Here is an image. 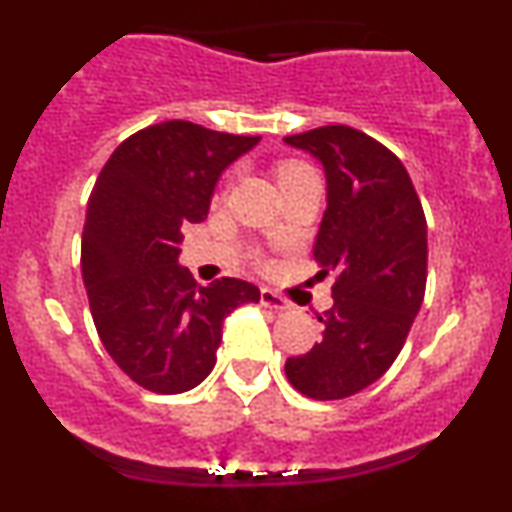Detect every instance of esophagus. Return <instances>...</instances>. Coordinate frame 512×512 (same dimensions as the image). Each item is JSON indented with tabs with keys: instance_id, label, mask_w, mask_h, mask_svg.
<instances>
[{
	"instance_id": "1",
	"label": "esophagus",
	"mask_w": 512,
	"mask_h": 512,
	"mask_svg": "<svg viewBox=\"0 0 512 512\" xmlns=\"http://www.w3.org/2000/svg\"><path fill=\"white\" fill-rule=\"evenodd\" d=\"M260 303L264 305V308H272V310H289L291 308V303L272 289H262L260 291Z\"/></svg>"
}]
</instances>
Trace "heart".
I'll return each mask as SVG.
<instances>
[{
	"instance_id": "heart-1",
	"label": "heart",
	"mask_w": 512,
	"mask_h": 512,
	"mask_svg": "<svg viewBox=\"0 0 512 512\" xmlns=\"http://www.w3.org/2000/svg\"><path fill=\"white\" fill-rule=\"evenodd\" d=\"M308 173H313V168L305 166L303 161H281L279 166H276V178H279V185L301 178V175H308Z\"/></svg>"
}]
</instances>
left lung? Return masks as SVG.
Returning a JSON list of instances; mask_svg holds the SVG:
<instances>
[{"instance_id":"left-lung-1","label":"left lung","mask_w":512,"mask_h":512,"mask_svg":"<svg viewBox=\"0 0 512 512\" xmlns=\"http://www.w3.org/2000/svg\"><path fill=\"white\" fill-rule=\"evenodd\" d=\"M325 168L327 209L313 255L337 274L322 339L286 361V378L313 399H344L395 363L426 293V216L407 168L387 146L346 125L284 139Z\"/></svg>"}]
</instances>
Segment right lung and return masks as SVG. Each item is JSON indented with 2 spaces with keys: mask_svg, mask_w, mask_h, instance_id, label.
<instances>
[{
  "mask_svg": "<svg viewBox=\"0 0 512 512\" xmlns=\"http://www.w3.org/2000/svg\"><path fill=\"white\" fill-rule=\"evenodd\" d=\"M260 137L185 120L139 129L108 158L88 197L81 274L98 337L144 390L178 395L216 363L221 327L260 301L243 279L197 286L180 267L182 226L207 219L221 173Z\"/></svg>",
  "mask_w": 512,
  "mask_h": 512,
  "instance_id": "add662e5",
  "label": "right lung"
}]
</instances>
